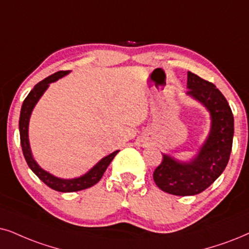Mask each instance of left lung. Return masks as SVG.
I'll use <instances>...</instances> for the list:
<instances>
[{"mask_svg":"<svg viewBox=\"0 0 249 249\" xmlns=\"http://www.w3.org/2000/svg\"><path fill=\"white\" fill-rule=\"evenodd\" d=\"M187 95L209 110L212 128L199 154L190 163H180L168 155L154 171L157 187L172 195L199 194L216 180L228 165L232 150L234 119L224 95L218 88L199 75L187 73Z\"/></svg>","mask_w":249,"mask_h":249,"instance_id":"1","label":"left lung"}]
</instances>
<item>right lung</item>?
<instances>
[{
    "label": "right lung",
    "mask_w": 249,
    "mask_h": 249,
    "mask_svg": "<svg viewBox=\"0 0 249 249\" xmlns=\"http://www.w3.org/2000/svg\"><path fill=\"white\" fill-rule=\"evenodd\" d=\"M70 71H58L56 73L49 75L46 79L41 80L40 83H37L30 94L26 96V99L24 100L23 106H21L20 110V117H19V133H20V144L21 149H23V154L25 160H26L28 166L31 170L36 174L37 177L40 178V180H42L47 186H49L53 190L58 191V192H77L81 190H86L94 186L96 182L100 181V179L102 178L103 174L108 168V165L111 163L114 157L117 155L119 150H116L110 155L106 156L105 159H102L97 164L94 166L93 169H90L86 175L81 176L79 178L75 179H59L55 176L50 175L49 172L45 171L43 169H41L37 163L34 161L32 153H31L30 142H28V122H30V116L31 112L34 108V106L36 105V102L39 101V99L45 93V90L48 88L50 83H54V81L58 80L59 78H62L63 75L68 74Z\"/></svg>",
    "instance_id": "right-lung-1"
}]
</instances>
